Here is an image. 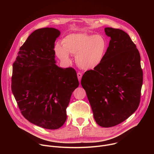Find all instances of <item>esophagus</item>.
I'll list each match as a JSON object with an SVG mask.
<instances>
[{"mask_svg":"<svg viewBox=\"0 0 154 154\" xmlns=\"http://www.w3.org/2000/svg\"><path fill=\"white\" fill-rule=\"evenodd\" d=\"M77 77H78V79H79V82H80L81 79H82V74L80 72H78V73H77Z\"/></svg>","mask_w":154,"mask_h":154,"instance_id":"1","label":"esophagus"}]
</instances>
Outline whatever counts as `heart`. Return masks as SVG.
<instances>
[{"label":"heart","instance_id":"b5f03b06","mask_svg":"<svg viewBox=\"0 0 154 154\" xmlns=\"http://www.w3.org/2000/svg\"><path fill=\"white\" fill-rule=\"evenodd\" d=\"M62 46L55 48L57 56L63 61L69 62V54L75 55V62L84 70H93L102 63L107 50L105 39L99 35L72 33L63 38Z\"/></svg>","mask_w":154,"mask_h":154}]
</instances>
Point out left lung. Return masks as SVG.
Segmentation results:
<instances>
[{
    "mask_svg": "<svg viewBox=\"0 0 154 154\" xmlns=\"http://www.w3.org/2000/svg\"><path fill=\"white\" fill-rule=\"evenodd\" d=\"M110 37L100 64L83 75L81 84L88 99L94 118L102 127L115 126L137 109L143 85L138 50L122 30L105 28Z\"/></svg>",
    "mask_w": 154,
    "mask_h": 154,
    "instance_id": "left-lung-1",
    "label": "left lung"
}]
</instances>
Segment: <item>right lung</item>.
I'll use <instances>...</instances> for the list:
<instances>
[{"label":"right lung","instance_id":"obj_1","mask_svg":"<svg viewBox=\"0 0 154 154\" xmlns=\"http://www.w3.org/2000/svg\"><path fill=\"white\" fill-rule=\"evenodd\" d=\"M60 35L54 28L35 30L13 64L11 90L22 115L31 123L51 130L64 124L71 96L79 85L74 68L55 64V42Z\"/></svg>","mask_w":154,"mask_h":154}]
</instances>
